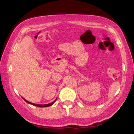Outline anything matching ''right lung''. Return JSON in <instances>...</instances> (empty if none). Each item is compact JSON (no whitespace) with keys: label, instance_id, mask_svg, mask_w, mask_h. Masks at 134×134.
<instances>
[{"label":"right lung","instance_id":"right-lung-1","mask_svg":"<svg viewBox=\"0 0 134 134\" xmlns=\"http://www.w3.org/2000/svg\"><path fill=\"white\" fill-rule=\"evenodd\" d=\"M23 98L24 100L26 101V102H27V103H29V104H32V105H35V106H36V107H49V106H51V105H52L54 102H55V101L56 100V99H55V101H54L53 102H51V103H50V104H45V105H40V104H33V103H32V102H29V101H27V100H26V99H25V98Z\"/></svg>","mask_w":134,"mask_h":134}]
</instances>
